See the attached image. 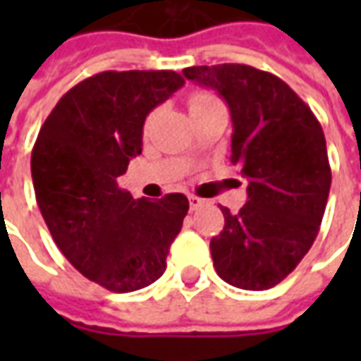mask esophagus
I'll return each mask as SVG.
<instances>
[{
	"instance_id": "1",
	"label": "esophagus",
	"mask_w": 361,
	"mask_h": 361,
	"mask_svg": "<svg viewBox=\"0 0 361 361\" xmlns=\"http://www.w3.org/2000/svg\"><path fill=\"white\" fill-rule=\"evenodd\" d=\"M207 203H209L207 199H201V197L197 195H189V207H191V211H197V209H201Z\"/></svg>"
}]
</instances>
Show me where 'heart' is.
<instances>
[{"mask_svg": "<svg viewBox=\"0 0 361 361\" xmlns=\"http://www.w3.org/2000/svg\"><path fill=\"white\" fill-rule=\"evenodd\" d=\"M214 104H222L212 94V92H207V90H199V92H193L189 96V110H203V108H209V106H214Z\"/></svg>", "mask_w": 361, "mask_h": 361, "instance_id": "obj_1", "label": "heart"}]
</instances>
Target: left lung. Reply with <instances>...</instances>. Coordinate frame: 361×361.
Instances as JSON below:
<instances>
[{"label": "left lung", "instance_id": "8db88e82", "mask_svg": "<svg viewBox=\"0 0 361 361\" xmlns=\"http://www.w3.org/2000/svg\"><path fill=\"white\" fill-rule=\"evenodd\" d=\"M183 75L226 100L230 158L250 180L240 212L220 207L214 269L235 288L269 290L300 265L319 234L331 189L323 127L276 75L242 63L188 67Z\"/></svg>", "mask_w": 361, "mask_h": 361}]
</instances>
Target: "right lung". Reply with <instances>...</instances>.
Returning <instances> with one entry per match:
<instances>
[{
    "instance_id": "add662e5",
    "label": "right lung",
    "mask_w": 361,
    "mask_h": 361,
    "mask_svg": "<svg viewBox=\"0 0 361 361\" xmlns=\"http://www.w3.org/2000/svg\"><path fill=\"white\" fill-rule=\"evenodd\" d=\"M183 82L176 71L92 75L59 98L35 142L36 203L54 242L110 292H135L162 276L189 211L181 193L135 201L116 181L141 154L149 111Z\"/></svg>"
}]
</instances>
